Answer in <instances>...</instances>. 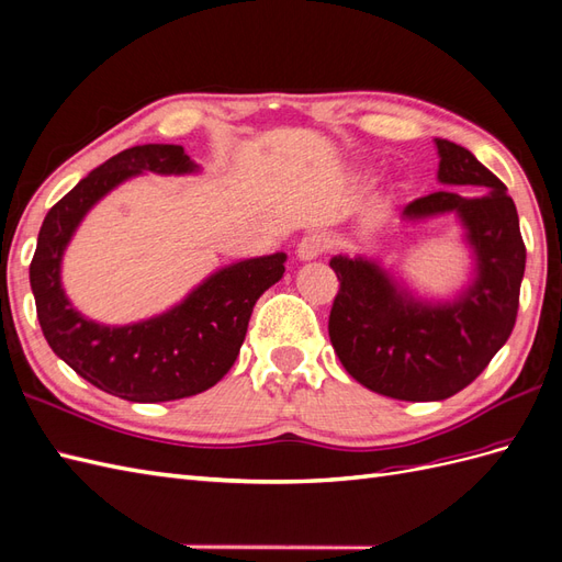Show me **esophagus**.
<instances>
[{
	"label": "esophagus",
	"mask_w": 562,
	"mask_h": 562,
	"mask_svg": "<svg viewBox=\"0 0 562 562\" xmlns=\"http://www.w3.org/2000/svg\"><path fill=\"white\" fill-rule=\"evenodd\" d=\"M331 245H328V238L322 234H307L303 240L297 243V257L307 262V259H317L322 257Z\"/></svg>",
	"instance_id": "esophagus-1"
}]
</instances>
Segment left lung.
Here are the masks:
<instances>
[{
	"mask_svg": "<svg viewBox=\"0 0 562 562\" xmlns=\"http://www.w3.org/2000/svg\"><path fill=\"white\" fill-rule=\"evenodd\" d=\"M439 147V190L405 207L407 218L456 212L476 255V279L456 303L427 305L401 293L374 262L334 257L340 281L328 336L346 372L398 401H443L470 386L510 338L525 277V240L508 188L470 149Z\"/></svg>",
	"mask_w": 562,
	"mask_h": 562,
	"instance_id": "8db88e82",
	"label": "left lung"
}]
</instances>
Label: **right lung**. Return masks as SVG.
I'll list each match as a JSON object with an SVG mask.
<instances>
[{"label": "right lung", "mask_w": 562, "mask_h": 562, "mask_svg": "<svg viewBox=\"0 0 562 562\" xmlns=\"http://www.w3.org/2000/svg\"><path fill=\"white\" fill-rule=\"evenodd\" d=\"M188 173L181 145H138L106 159L47 212L31 262L37 319L49 348L92 386L133 403H164L212 389L234 367L252 307L283 277L285 255L231 265L161 317L131 326L88 322L68 303L59 265L76 226L133 173Z\"/></svg>", "instance_id": "right-lung-1"}]
</instances>
